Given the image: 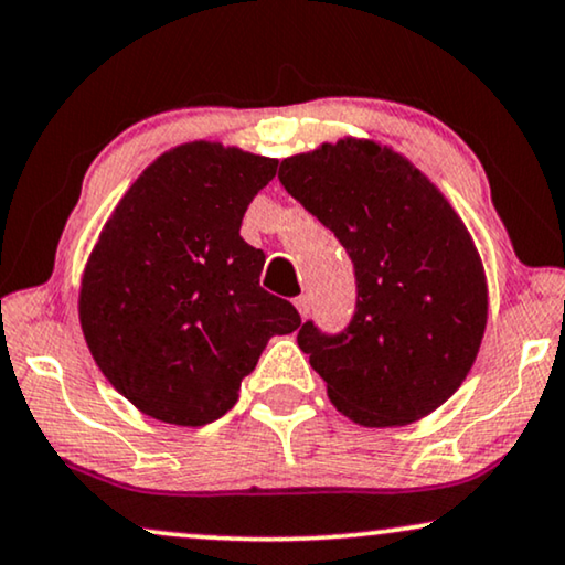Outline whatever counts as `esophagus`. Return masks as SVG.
I'll return each mask as SVG.
<instances>
[{"label": "esophagus", "instance_id": "esophagus-1", "mask_svg": "<svg viewBox=\"0 0 565 565\" xmlns=\"http://www.w3.org/2000/svg\"><path fill=\"white\" fill-rule=\"evenodd\" d=\"M296 308H298L300 319H306V316L311 313V298H308V296H298V298H296Z\"/></svg>", "mask_w": 565, "mask_h": 565}]
</instances>
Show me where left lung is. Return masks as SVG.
I'll list each match as a JSON object with an SVG mask.
<instances>
[{"label":"left lung","mask_w":565,"mask_h":565,"mask_svg":"<svg viewBox=\"0 0 565 565\" xmlns=\"http://www.w3.org/2000/svg\"><path fill=\"white\" fill-rule=\"evenodd\" d=\"M277 177L354 265L350 327L323 334L306 321L298 331L331 404L362 427L435 412L466 381L489 319L466 223L412 161L362 138L282 159Z\"/></svg>","instance_id":"8db88e82"}]
</instances>
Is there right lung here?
Wrapping results in <instances>:
<instances>
[{"mask_svg": "<svg viewBox=\"0 0 565 565\" xmlns=\"http://www.w3.org/2000/svg\"><path fill=\"white\" fill-rule=\"evenodd\" d=\"M277 159L211 141L143 169L82 275L79 321L97 367L138 412L203 427L238 401L275 334L300 316L259 288L265 252L238 236Z\"/></svg>", "mask_w": 565, "mask_h": 565, "instance_id": "obj_1", "label": "right lung"}]
</instances>
